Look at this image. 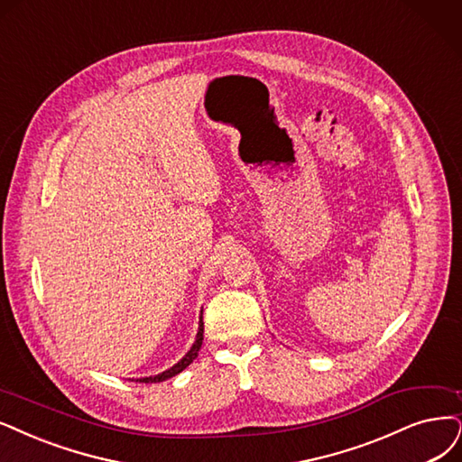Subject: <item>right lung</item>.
<instances>
[{
  "instance_id": "1",
  "label": "right lung",
  "mask_w": 462,
  "mask_h": 462,
  "mask_svg": "<svg viewBox=\"0 0 462 462\" xmlns=\"http://www.w3.org/2000/svg\"><path fill=\"white\" fill-rule=\"evenodd\" d=\"M201 343H203V321L199 319V331H198V337H196V343H194V346L190 348V352H188L179 364H175L171 369H167V371L156 374V377H146V379H136V381L148 384V383H162V381H167V379H171V377H175V374H179L182 369H186L188 365H190V364L196 360L198 352H199V348H201Z\"/></svg>"
}]
</instances>
